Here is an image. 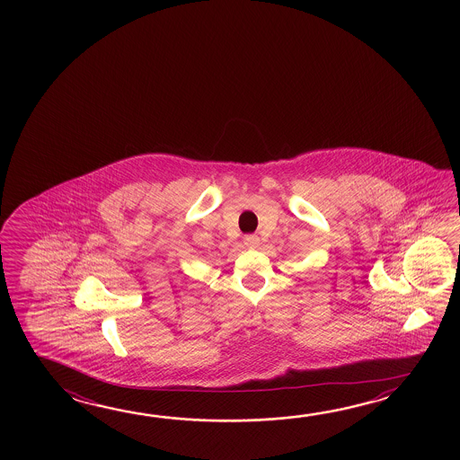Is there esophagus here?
Segmentation results:
<instances>
[{
	"instance_id": "obj_1",
	"label": "esophagus",
	"mask_w": 460,
	"mask_h": 460,
	"mask_svg": "<svg viewBox=\"0 0 460 460\" xmlns=\"http://www.w3.org/2000/svg\"><path fill=\"white\" fill-rule=\"evenodd\" d=\"M243 242H244V244H246L248 248H256V246L260 244V238H258L256 234H246Z\"/></svg>"
}]
</instances>
